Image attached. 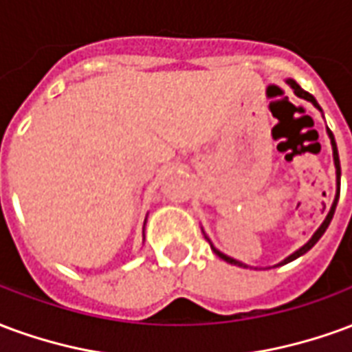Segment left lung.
Returning a JSON list of instances; mask_svg holds the SVG:
<instances>
[{
	"label": "left lung",
	"instance_id": "left-lung-1",
	"mask_svg": "<svg viewBox=\"0 0 352 352\" xmlns=\"http://www.w3.org/2000/svg\"><path fill=\"white\" fill-rule=\"evenodd\" d=\"M287 85H288V87H290V88H292V90H294V94H296V96H298V98H302V100L311 101V103H313V105H315V107H317L318 111H320V107H318L317 100H315V98H313V96H311L309 92H305V90H303V88L300 87V85H298V82H296V80L287 79ZM328 138H330V143H332L333 164H336V181H338V192H336V199H333L332 207H330V211H328V214H326L324 222H322V224H320V226H318V230H317V232H315V234H313V237H311L309 241H307V243L303 245V247H300V249H298V251H296V252H292V254H290V256H287V258L283 260V262H279V264H275V265H273V267H277V265H283V264H288V262H292V260H296V258H298V256H302V254H305V252L309 251L311 247H313V245L317 243L318 239H320V237H322V234H324L326 228H328V224H330V222H332L333 211H336V206H338V199H340L341 166H340V154H338V146H336V139H333V133H332V131H330V130H328ZM211 249H213L214 254H217V256H219V258L226 260V262H228V264L239 265V267H249V265L243 264V262H239V260H234V258H232V256H226V254H224V252H221V251H219V249H214L213 245H211Z\"/></svg>",
	"mask_w": 352,
	"mask_h": 352
}]
</instances>
